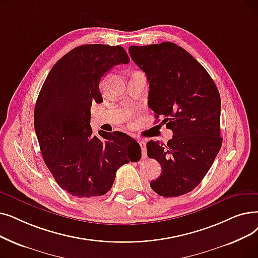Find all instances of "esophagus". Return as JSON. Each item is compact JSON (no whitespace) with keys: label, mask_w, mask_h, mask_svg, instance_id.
I'll list each match as a JSON object with an SVG mask.
<instances>
[{"label":"esophagus","mask_w":258,"mask_h":258,"mask_svg":"<svg viewBox=\"0 0 258 258\" xmlns=\"http://www.w3.org/2000/svg\"><path fill=\"white\" fill-rule=\"evenodd\" d=\"M139 144H140L141 150H142V155H143V157H145V156H147V141L140 140Z\"/></svg>","instance_id":"1"}]
</instances>
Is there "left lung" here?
I'll return each mask as SVG.
<instances>
[{
	"label": "left lung",
	"mask_w": 258,
	"mask_h": 258,
	"mask_svg": "<svg viewBox=\"0 0 258 258\" xmlns=\"http://www.w3.org/2000/svg\"><path fill=\"white\" fill-rule=\"evenodd\" d=\"M128 51L150 82V108L173 132L166 144L147 143L148 156L162 170L151 187L163 197L184 195L201 182L221 148L219 92L205 67L175 43Z\"/></svg>",
	"instance_id": "1"
}]
</instances>
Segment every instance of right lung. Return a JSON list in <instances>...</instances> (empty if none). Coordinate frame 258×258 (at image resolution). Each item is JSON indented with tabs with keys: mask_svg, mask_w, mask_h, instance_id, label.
Wrapping results in <instances>:
<instances>
[{
	"mask_svg": "<svg viewBox=\"0 0 258 258\" xmlns=\"http://www.w3.org/2000/svg\"><path fill=\"white\" fill-rule=\"evenodd\" d=\"M125 49L86 44L55 63L41 88L33 113L44 162L65 192L79 198L106 194L120 166L141 158L139 143L125 133L91 127V106L101 103V78L113 66L127 64Z\"/></svg>",
	"mask_w": 258,
	"mask_h": 258,
	"instance_id": "right-lung-1",
	"label": "right lung"
}]
</instances>
